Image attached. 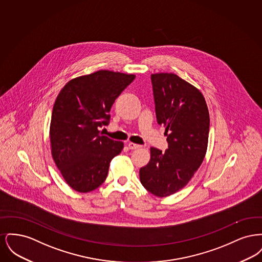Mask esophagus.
Masks as SVG:
<instances>
[{
    "label": "esophagus",
    "instance_id": "obj_1",
    "mask_svg": "<svg viewBox=\"0 0 262 262\" xmlns=\"http://www.w3.org/2000/svg\"><path fill=\"white\" fill-rule=\"evenodd\" d=\"M127 146H128V148H129V149L132 150L138 149V148H140V147H141V145L137 144V143H134V142H128Z\"/></svg>",
    "mask_w": 262,
    "mask_h": 262
}]
</instances>
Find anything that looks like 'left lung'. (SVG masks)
Here are the masks:
<instances>
[{
  "label": "left lung",
  "instance_id": "left-lung-1",
  "mask_svg": "<svg viewBox=\"0 0 262 262\" xmlns=\"http://www.w3.org/2000/svg\"><path fill=\"white\" fill-rule=\"evenodd\" d=\"M157 123L165 126L168 149L151 147L139 170L142 186L165 198L186 187L203 161L209 135V112L202 93L174 74L151 75Z\"/></svg>",
  "mask_w": 262,
  "mask_h": 262
}]
</instances>
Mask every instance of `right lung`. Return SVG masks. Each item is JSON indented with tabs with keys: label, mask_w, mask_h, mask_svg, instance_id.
I'll list each match as a JSON object with an SVG mask.
<instances>
[{
	"label": "right lung",
	"mask_w": 262,
	"mask_h": 262,
	"mask_svg": "<svg viewBox=\"0 0 262 262\" xmlns=\"http://www.w3.org/2000/svg\"><path fill=\"white\" fill-rule=\"evenodd\" d=\"M135 75L98 71L71 79L60 91L51 117L53 160L66 183L78 192H89L106 180L113 158L124 148L122 141L102 136L117 97Z\"/></svg>",
	"instance_id": "add662e5"
}]
</instances>
